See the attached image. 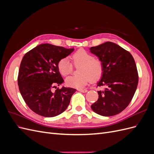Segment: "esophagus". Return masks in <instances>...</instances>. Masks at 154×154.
<instances>
[{"label":"esophagus","instance_id":"esophagus-1","mask_svg":"<svg viewBox=\"0 0 154 154\" xmlns=\"http://www.w3.org/2000/svg\"><path fill=\"white\" fill-rule=\"evenodd\" d=\"M78 91L80 92H87V89H82V88H79V89H78Z\"/></svg>","mask_w":154,"mask_h":154}]
</instances>
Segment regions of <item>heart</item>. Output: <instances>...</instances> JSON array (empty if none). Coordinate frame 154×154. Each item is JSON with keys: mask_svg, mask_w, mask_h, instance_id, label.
Segmentation results:
<instances>
[{"mask_svg": "<svg viewBox=\"0 0 154 154\" xmlns=\"http://www.w3.org/2000/svg\"><path fill=\"white\" fill-rule=\"evenodd\" d=\"M72 63L79 66L76 75L69 76L66 79V84L71 87L83 88L91 80L96 81L101 77L103 66L101 61L94 58L84 49H79L71 56ZM58 71L62 76H67L72 71L73 66L67 58H62L58 63Z\"/></svg>", "mask_w": 154, "mask_h": 154, "instance_id": "b5f03b06", "label": "heart"}]
</instances>
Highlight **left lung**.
Returning <instances> with one entry per match:
<instances>
[{
	"instance_id": "left-lung-1",
	"label": "left lung",
	"mask_w": 154,
	"mask_h": 154,
	"mask_svg": "<svg viewBox=\"0 0 154 154\" xmlns=\"http://www.w3.org/2000/svg\"><path fill=\"white\" fill-rule=\"evenodd\" d=\"M103 66V72L97 87L99 97L91 105L92 110L103 116L120 113L131 101L138 84V73L132 54L119 45L106 42L90 48Z\"/></svg>"
}]
</instances>
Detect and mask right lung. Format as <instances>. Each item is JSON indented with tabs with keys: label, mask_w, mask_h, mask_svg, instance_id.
Masks as SVG:
<instances>
[{
	"label": "right lung",
	"mask_w": 154,
	"mask_h": 154,
	"mask_svg": "<svg viewBox=\"0 0 154 154\" xmlns=\"http://www.w3.org/2000/svg\"><path fill=\"white\" fill-rule=\"evenodd\" d=\"M74 51L49 44H42L23 57L18 76L20 94L29 109L44 117H54L66 110L75 88H54L64 82L58 63Z\"/></svg>",
	"instance_id": "1"
}]
</instances>
